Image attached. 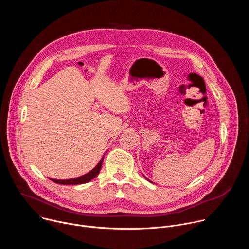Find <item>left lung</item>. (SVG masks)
I'll return each instance as SVG.
<instances>
[{
	"mask_svg": "<svg viewBox=\"0 0 249 249\" xmlns=\"http://www.w3.org/2000/svg\"><path fill=\"white\" fill-rule=\"evenodd\" d=\"M144 176H145V175H144ZM145 178H146V179H147V180H149V179H148V178H147V177H146V176H145ZM149 181H150V182H152V181H151V180H149ZM152 183H154V182H152Z\"/></svg>",
	"mask_w": 249,
	"mask_h": 249,
	"instance_id": "left-lung-1",
	"label": "left lung"
}]
</instances>
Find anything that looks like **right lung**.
Here are the masks:
<instances>
[{"mask_svg":"<svg viewBox=\"0 0 249 249\" xmlns=\"http://www.w3.org/2000/svg\"><path fill=\"white\" fill-rule=\"evenodd\" d=\"M103 159H104V156L101 158V160H99V162L96 164V166L94 168H92L89 172L82 175V176H79L77 177V178H71V179H63V180H60V179H53V178H50L53 182L55 183H58V184H66V185H76V184H84V183H88L89 182L90 180H92L94 177L99 173L100 169H101V165H102V161H103Z\"/></svg>","mask_w":249,"mask_h":249,"instance_id":"right-lung-1","label":"right lung"}]
</instances>
